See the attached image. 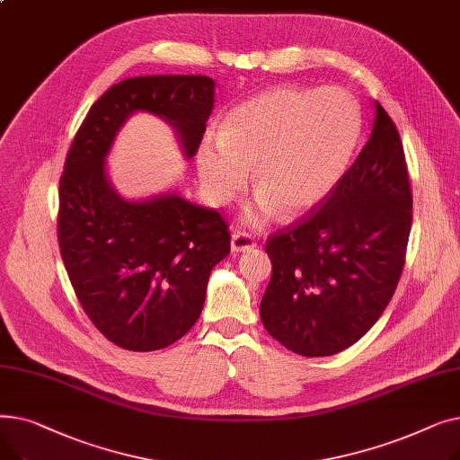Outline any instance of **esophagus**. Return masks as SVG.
Returning <instances> with one entry per match:
<instances>
[{
  "label": "esophagus",
  "instance_id": "obj_1",
  "mask_svg": "<svg viewBox=\"0 0 460 460\" xmlns=\"http://www.w3.org/2000/svg\"><path fill=\"white\" fill-rule=\"evenodd\" d=\"M257 244L253 243V238L248 233L243 231H236L231 236V252L233 253H240V252H248L253 250Z\"/></svg>",
  "mask_w": 460,
  "mask_h": 460
}]
</instances>
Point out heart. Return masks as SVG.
<instances>
[{"label":"heart","instance_id":"1","mask_svg":"<svg viewBox=\"0 0 460 460\" xmlns=\"http://www.w3.org/2000/svg\"><path fill=\"white\" fill-rule=\"evenodd\" d=\"M361 134V115L340 87H276L234 106L222 134H207L196 155L205 196L233 201L248 182L257 193L246 222L274 214L291 220L323 203L340 184Z\"/></svg>","mask_w":460,"mask_h":460}]
</instances>
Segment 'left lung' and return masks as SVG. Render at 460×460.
Returning a JSON list of instances; mask_svg holds the SVG:
<instances>
[{
	"label": "left lung",
	"mask_w": 460,
	"mask_h": 460,
	"mask_svg": "<svg viewBox=\"0 0 460 460\" xmlns=\"http://www.w3.org/2000/svg\"><path fill=\"white\" fill-rule=\"evenodd\" d=\"M412 191L392 117L375 101L366 147L330 196L267 240L272 278L261 321L285 349L332 356L364 337L404 264Z\"/></svg>",
	"instance_id": "1"
}]
</instances>
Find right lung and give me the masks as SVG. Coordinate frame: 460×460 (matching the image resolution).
Returning a JSON list of instances; mask_svg holds the SVG:
<instances>
[{"label": "right lung", "instance_id": "1", "mask_svg": "<svg viewBox=\"0 0 460 460\" xmlns=\"http://www.w3.org/2000/svg\"><path fill=\"white\" fill-rule=\"evenodd\" d=\"M214 108L208 76H137L111 85L72 141L59 182L58 238L68 279L91 323L120 349L173 345L196 324L212 269L231 236L214 208L175 191L130 201L113 188L106 158L127 120L147 111L193 158Z\"/></svg>", "mask_w": 460, "mask_h": 460}]
</instances>
